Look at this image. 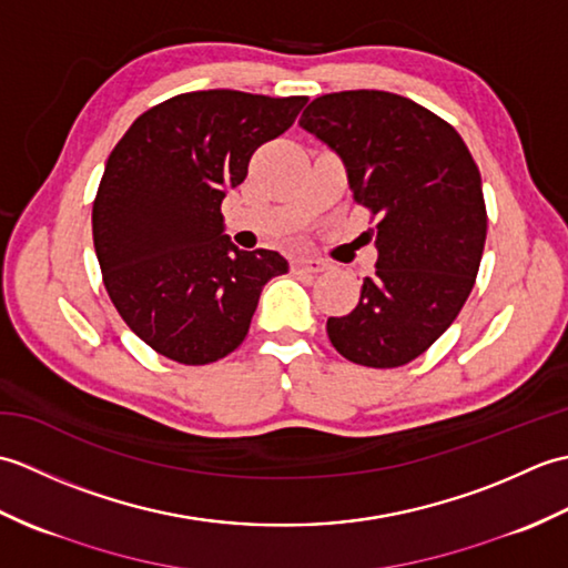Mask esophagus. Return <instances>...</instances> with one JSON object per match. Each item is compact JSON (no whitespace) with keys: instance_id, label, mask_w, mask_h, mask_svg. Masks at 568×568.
<instances>
[{"instance_id":"34e87169","label":"esophagus","mask_w":568,"mask_h":568,"mask_svg":"<svg viewBox=\"0 0 568 568\" xmlns=\"http://www.w3.org/2000/svg\"><path fill=\"white\" fill-rule=\"evenodd\" d=\"M327 268H329L327 263L320 258H312V256H300L293 261V271H297V273H322Z\"/></svg>"}]
</instances>
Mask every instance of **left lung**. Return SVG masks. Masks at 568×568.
Returning <instances> with one entry per match:
<instances>
[{"mask_svg": "<svg viewBox=\"0 0 568 568\" xmlns=\"http://www.w3.org/2000/svg\"><path fill=\"white\" fill-rule=\"evenodd\" d=\"M300 126L339 155L354 200L381 216L366 232L376 275L348 315L327 320L329 342L358 366H405L474 287L488 226L478 165L452 124L393 92L322 94Z\"/></svg>", "mask_w": 568, "mask_h": 568, "instance_id": "left-lung-1", "label": "left lung"}]
</instances>
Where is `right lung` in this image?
Segmentation results:
<instances>
[{"instance_id":"obj_1","label":"right lung","mask_w":568,"mask_h":568,"mask_svg":"<svg viewBox=\"0 0 568 568\" xmlns=\"http://www.w3.org/2000/svg\"><path fill=\"white\" fill-rule=\"evenodd\" d=\"M307 98L200 90L143 112L116 143L92 204L94 251L119 315L185 366L244 342L263 285L287 273L277 251H241L222 200L253 151L293 126Z\"/></svg>"}]
</instances>
